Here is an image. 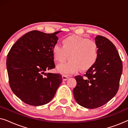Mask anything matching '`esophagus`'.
<instances>
[{"mask_svg": "<svg viewBox=\"0 0 128 128\" xmlns=\"http://www.w3.org/2000/svg\"><path fill=\"white\" fill-rule=\"evenodd\" d=\"M68 77L67 76H65V75H63L62 76V79L64 81H66V80H67L68 79Z\"/></svg>", "mask_w": 128, "mask_h": 128, "instance_id": "esophagus-1", "label": "esophagus"}]
</instances>
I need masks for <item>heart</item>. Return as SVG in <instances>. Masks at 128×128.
Here are the masks:
<instances>
[{"instance_id": "obj_1", "label": "heart", "mask_w": 128, "mask_h": 128, "mask_svg": "<svg viewBox=\"0 0 128 128\" xmlns=\"http://www.w3.org/2000/svg\"><path fill=\"white\" fill-rule=\"evenodd\" d=\"M63 46L56 44L52 48L54 59L59 63L66 60L67 63L59 64L56 70L61 74L69 75L81 69L87 70L92 67L98 57V50L95 42L80 36H70L62 40Z\"/></svg>"}]
</instances>
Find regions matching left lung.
Masks as SVG:
<instances>
[{"label": "left lung", "instance_id": "obj_1", "mask_svg": "<svg viewBox=\"0 0 128 128\" xmlns=\"http://www.w3.org/2000/svg\"><path fill=\"white\" fill-rule=\"evenodd\" d=\"M98 57L87 71L85 78L75 76V100L80 106L94 109L106 104L116 95L122 73V63L116 47L106 37L95 38Z\"/></svg>", "mask_w": 128, "mask_h": 128}]
</instances>
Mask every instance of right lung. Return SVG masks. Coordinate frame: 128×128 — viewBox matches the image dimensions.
Here are the masks:
<instances>
[{
    "mask_svg": "<svg viewBox=\"0 0 128 128\" xmlns=\"http://www.w3.org/2000/svg\"><path fill=\"white\" fill-rule=\"evenodd\" d=\"M60 32L31 31L17 40L8 52L6 66L10 88L26 104L41 106L50 102L62 82L59 73H45L55 67L52 48Z\"/></svg>",
    "mask_w": 128,
    "mask_h": 128,
    "instance_id": "1",
    "label": "right lung"
}]
</instances>
